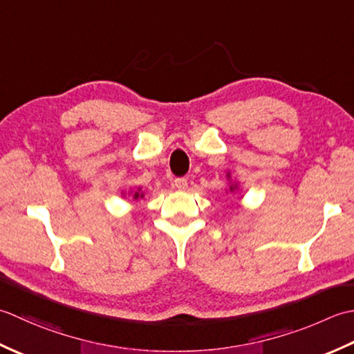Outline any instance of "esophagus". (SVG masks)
Segmentation results:
<instances>
[{
	"label": "esophagus",
	"instance_id": "obj_1",
	"mask_svg": "<svg viewBox=\"0 0 354 354\" xmlns=\"http://www.w3.org/2000/svg\"><path fill=\"white\" fill-rule=\"evenodd\" d=\"M174 187L177 191H186L187 189V178L178 177L174 180Z\"/></svg>",
	"mask_w": 354,
	"mask_h": 354
}]
</instances>
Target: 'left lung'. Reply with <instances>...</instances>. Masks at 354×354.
<instances>
[{"label": "left lung", "instance_id": "obj_1", "mask_svg": "<svg viewBox=\"0 0 354 354\" xmlns=\"http://www.w3.org/2000/svg\"><path fill=\"white\" fill-rule=\"evenodd\" d=\"M229 189H230V192H232V191H235V189H236V185H230V187H229Z\"/></svg>", "mask_w": 354, "mask_h": 354}]
</instances>
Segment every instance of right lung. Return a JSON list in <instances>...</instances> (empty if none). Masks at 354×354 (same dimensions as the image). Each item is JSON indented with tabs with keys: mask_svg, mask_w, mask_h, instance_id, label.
<instances>
[{
	"mask_svg": "<svg viewBox=\"0 0 354 354\" xmlns=\"http://www.w3.org/2000/svg\"><path fill=\"white\" fill-rule=\"evenodd\" d=\"M143 197V194L140 192V187H139V191H136L134 192V200H137V198H142Z\"/></svg>",
	"mask_w": 354,
	"mask_h": 354,
	"instance_id": "right-lung-1",
	"label": "right lung"
}]
</instances>
